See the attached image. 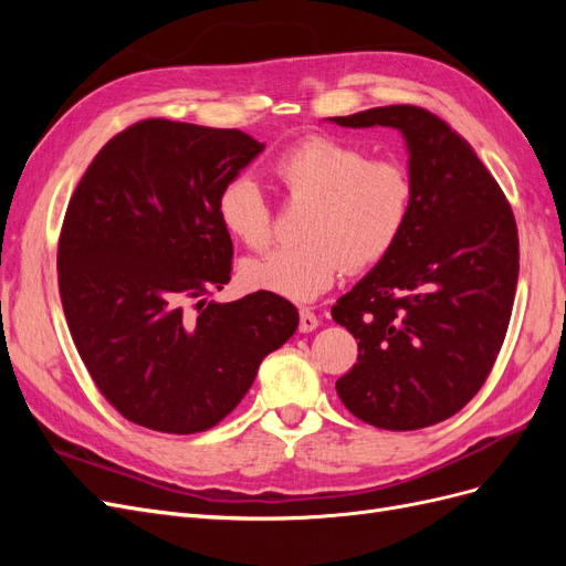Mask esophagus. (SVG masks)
<instances>
[{"mask_svg": "<svg viewBox=\"0 0 566 566\" xmlns=\"http://www.w3.org/2000/svg\"><path fill=\"white\" fill-rule=\"evenodd\" d=\"M318 316L312 310H300V333H312L318 328Z\"/></svg>", "mask_w": 566, "mask_h": 566, "instance_id": "34e87169", "label": "esophagus"}]
</instances>
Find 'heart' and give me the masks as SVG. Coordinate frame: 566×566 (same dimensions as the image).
Listing matches in <instances>:
<instances>
[{
  "instance_id": "1",
  "label": "heart",
  "mask_w": 566,
  "mask_h": 566,
  "mask_svg": "<svg viewBox=\"0 0 566 566\" xmlns=\"http://www.w3.org/2000/svg\"><path fill=\"white\" fill-rule=\"evenodd\" d=\"M273 175L293 200H310L297 245L273 248L241 266L243 283L290 302H312L331 290L342 269L380 264L399 243L413 210V179L394 158L331 136H310L273 160ZM217 219L252 250L271 241V205L250 175H233L217 193Z\"/></svg>"
}]
</instances>
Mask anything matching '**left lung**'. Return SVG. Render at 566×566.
<instances>
[{"label":"left lung","instance_id":"8db88e82","mask_svg":"<svg viewBox=\"0 0 566 566\" xmlns=\"http://www.w3.org/2000/svg\"><path fill=\"white\" fill-rule=\"evenodd\" d=\"M403 134L413 210L399 243L333 306L358 339L337 397L373 427L408 432L455 416L482 389L515 302L520 238L472 146L418 106L331 117Z\"/></svg>","mask_w":566,"mask_h":566}]
</instances>
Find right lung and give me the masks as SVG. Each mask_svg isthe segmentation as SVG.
<instances>
[{
    "instance_id": "1",
    "label": "right lung",
    "mask_w": 566,
    "mask_h": 566,
    "mask_svg": "<svg viewBox=\"0 0 566 566\" xmlns=\"http://www.w3.org/2000/svg\"><path fill=\"white\" fill-rule=\"evenodd\" d=\"M262 150L241 129L142 119L98 150L67 202L56 260L67 328L134 424L210 430L297 331L295 304L271 293L208 302L233 256L217 193Z\"/></svg>"
}]
</instances>
